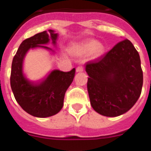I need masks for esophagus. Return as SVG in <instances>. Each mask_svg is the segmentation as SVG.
<instances>
[{
  "label": "esophagus",
  "mask_w": 151,
  "mask_h": 151,
  "mask_svg": "<svg viewBox=\"0 0 151 151\" xmlns=\"http://www.w3.org/2000/svg\"><path fill=\"white\" fill-rule=\"evenodd\" d=\"M76 71H77V72H82V71H83V68L82 66H78V67L76 68Z\"/></svg>",
  "instance_id": "1"
}]
</instances>
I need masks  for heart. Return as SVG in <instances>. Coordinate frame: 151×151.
Wrapping results in <instances>:
<instances>
[{
	"instance_id": "b5f03b06",
	"label": "heart",
	"mask_w": 151,
	"mask_h": 151,
	"mask_svg": "<svg viewBox=\"0 0 151 151\" xmlns=\"http://www.w3.org/2000/svg\"><path fill=\"white\" fill-rule=\"evenodd\" d=\"M72 52L78 56H84L91 53L92 58H98L104 53V46L96 40H89L75 45Z\"/></svg>"
}]
</instances>
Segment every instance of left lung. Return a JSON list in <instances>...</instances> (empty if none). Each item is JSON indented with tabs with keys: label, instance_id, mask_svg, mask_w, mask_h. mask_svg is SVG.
<instances>
[{
	"label": "left lung",
	"instance_id": "8db88e82",
	"mask_svg": "<svg viewBox=\"0 0 151 151\" xmlns=\"http://www.w3.org/2000/svg\"><path fill=\"white\" fill-rule=\"evenodd\" d=\"M87 89L91 105L107 117L123 115L140 97L143 73L139 53L124 39L108 53L86 63Z\"/></svg>",
	"mask_w": 151,
	"mask_h": 151
}]
</instances>
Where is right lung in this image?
Wrapping results in <instances>:
<instances>
[{
  "mask_svg": "<svg viewBox=\"0 0 151 151\" xmlns=\"http://www.w3.org/2000/svg\"><path fill=\"white\" fill-rule=\"evenodd\" d=\"M58 33L53 29L43 31L25 39L18 47L12 63L10 85L15 100L21 107L29 115L47 118L62 109L66 90L75 75V68L68 72L53 70L39 82L29 80L23 72V63L29 49L41 47L54 52L45 46L51 42L56 47Z\"/></svg>",
  "mask_w": 151,
  "mask_h": 151,
  "instance_id": "add662e5",
  "label": "right lung"
}]
</instances>
